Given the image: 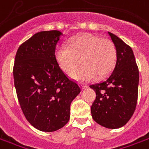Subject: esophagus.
<instances>
[{"label":"esophagus","mask_w":149,"mask_h":149,"mask_svg":"<svg viewBox=\"0 0 149 149\" xmlns=\"http://www.w3.org/2000/svg\"><path fill=\"white\" fill-rule=\"evenodd\" d=\"M80 86H81V87H82L83 89H85V88H86V87H87V85L84 84H80Z\"/></svg>","instance_id":"esophagus-1"}]
</instances>
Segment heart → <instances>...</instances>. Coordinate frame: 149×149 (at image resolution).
<instances>
[{
	"label": "heart",
	"mask_w": 149,
	"mask_h": 149,
	"mask_svg": "<svg viewBox=\"0 0 149 149\" xmlns=\"http://www.w3.org/2000/svg\"><path fill=\"white\" fill-rule=\"evenodd\" d=\"M55 58L65 72H71L79 62H82L71 77L78 81L87 82L96 77L102 79L109 74L116 63L117 52L110 40L86 33L70 40L69 46H59L55 51Z\"/></svg>",
	"instance_id": "1"
}]
</instances>
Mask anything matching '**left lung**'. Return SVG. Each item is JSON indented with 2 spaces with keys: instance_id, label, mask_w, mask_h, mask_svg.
<instances>
[{
  "instance_id": "obj_1",
  "label": "left lung",
  "mask_w": 149,
  "mask_h": 149,
  "mask_svg": "<svg viewBox=\"0 0 149 149\" xmlns=\"http://www.w3.org/2000/svg\"><path fill=\"white\" fill-rule=\"evenodd\" d=\"M117 59L107 78L90 86L96 93L91 111L93 120L102 127L116 129L130 120L138 102L139 71L131 47L109 32Z\"/></svg>"
}]
</instances>
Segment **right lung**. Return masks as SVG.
I'll list each match as a JSON object with an SVG mask.
<instances>
[{"label": "right lung", "instance_id": "add662e5", "mask_svg": "<svg viewBox=\"0 0 149 149\" xmlns=\"http://www.w3.org/2000/svg\"><path fill=\"white\" fill-rule=\"evenodd\" d=\"M61 35L58 30L34 34L19 46L13 67L15 87L25 117L44 132L55 131L66 124L71 102L81 91L55 58Z\"/></svg>", "mask_w": 149, "mask_h": 149}]
</instances>
